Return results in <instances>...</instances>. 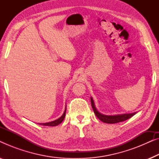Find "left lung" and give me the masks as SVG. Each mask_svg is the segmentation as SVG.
Returning <instances> with one entry per match:
<instances>
[{"label":"left lung","mask_w":159,"mask_h":159,"mask_svg":"<svg viewBox=\"0 0 159 159\" xmlns=\"http://www.w3.org/2000/svg\"><path fill=\"white\" fill-rule=\"evenodd\" d=\"M90 100H91V106H92L93 109L94 111L95 114L96 115V116L100 119V120L103 121L104 123L115 124V123L121 122V121L127 120L128 119L131 118L132 116H133L134 115L136 114V112H134V113H132V114H121V115H114V116H108V115L102 114L100 112L98 111L96 108H95L94 101H93L92 97L90 98Z\"/></svg>","instance_id":"left-lung-1"}]
</instances>
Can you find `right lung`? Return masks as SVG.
I'll return each instance as SVG.
<instances>
[{"label": "right lung", "instance_id": "obj_1", "mask_svg": "<svg viewBox=\"0 0 159 159\" xmlns=\"http://www.w3.org/2000/svg\"><path fill=\"white\" fill-rule=\"evenodd\" d=\"M66 108H65V111H64V114H63V115L60 117V118L56 119V120L51 121V122H48V123H40V125H43V126H48V127H54V126L58 125L59 124L62 122L63 120H64L65 118V115H66Z\"/></svg>", "mask_w": 159, "mask_h": 159}]
</instances>
